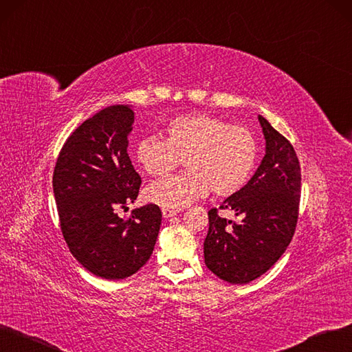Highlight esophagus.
I'll return each instance as SVG.
<instances>
[{
  "mask_svg": "<svg viewBox=\"0 0 352 352\" xmlns=\"http://www.w3.org/2000/svg\"><path fill=\"white\" fill-rule=\"evenodd\" d=\"M179 212V209L175 208H162V214L164 218H172Z\"/></svg>",
  "mask_w": 352,
  "mask_h": 352,
  "instance_id": "34e87169",
  "label": "esophagus"
}]
</instances>
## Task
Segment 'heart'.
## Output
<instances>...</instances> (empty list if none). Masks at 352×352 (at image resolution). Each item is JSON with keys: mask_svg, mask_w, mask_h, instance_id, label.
Returning <instances> with one entry per match:
<instances>
[{"mask_svg": "<svg viewBox=\"0 0 352 352\" xmlns=\"http://www.w3.org/2000/svg\"><path fill=\"white\" fill-rule=\"evenodd\" d=\"M166 140L146 135L135 146V159L150 176H166L185 159L188 172L156 182L146 198L163 208H182L212 190L217 196L240 192L257 162V142L247 129L196 112L170 120Z\"/></svg>", "mask_w": 352, "mask_h": 352, "instance_id": "b5f03b06", "label": "heart"}]
</instances>
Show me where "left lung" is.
I'll return each instance as SVG.
<instances>
[{"label": "left lung", "instance_id": "obj_1", "mask_svg": "<svg viewBox=\"0 0 352 352\" xmlns=\"http://www.w3.org/2000/svg\"><path fill=\"white\" fill-rule=\"evenodd\" d=\"M265 154L248 184L219 209L234 210L238 222L208 212L204 243L208 269L232 285H245L264 274L282 257L296 230L300 199V166L289 140L258 116Z\"/></svg>", "mask_w": 352, "mask_h": 352}]
</instances>
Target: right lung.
Instances as JSON below:
<instances>
[{
  "label": "right lung",
  "instance_id": "1",
  "mask_svg": "<svg viewBox=\"0 0 352 352\" xmlns=\"http://www.w3.org/2000/svg\"><path fill=\"white\" fill-rule=\"evenodd\" d=\"M134 111L111 105L70 134L53 172L60 228L74 257L92 274L120 280L137 273L156 244L162 210L148 204L120 218L134 204L142 177L129 157Z\"/></svg>",
  "mask_w": 352,
  "mask_h": 352
}]
</instances>
